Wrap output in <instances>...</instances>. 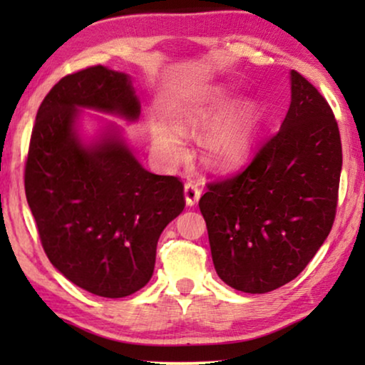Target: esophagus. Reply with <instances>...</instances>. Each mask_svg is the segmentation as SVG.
Returning <instances> with one entry per match:
<instances>
[{"label": "esophagus", "instance_id": "1", "mask_svg": "<svg viewBox=\"0 0 365 365\" xmlns=\"http://www.w3.org/2000/svg\"><path fill=\"white\" fill-rule=\"evenodd\" d=\"M199 197H201V189L197 187V184L186 182V186H184V199H186L187 206H194V204H197Z\"/></svg>", "mask_w": 365, "mask_h": 365}]
</instances>
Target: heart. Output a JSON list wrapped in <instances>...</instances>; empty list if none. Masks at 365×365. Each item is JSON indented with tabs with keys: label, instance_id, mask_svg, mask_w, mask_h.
Masks as SVG:
<instances>
[{
	"label": "heart",
	"instance_id": "heart-1",
	"mask_svg": "<svg viewBox=\"0 0 365 365\" xmlns=\"http://www.w3.org/2000/svg\"><path fill=\"white\" fill-rule=\"evenodd\" d=\"M173 128L154 126L153 146L158 153L176 163L186 154L179 133L206 132L202 146L206 161L221 171L242 166L256 148L262 126V111L256 99L241 98L234 86H207L179 103L171 116Z\"/></svg>",
	"mask_w": 365,
	"mask_h": 365
}]
</instances>
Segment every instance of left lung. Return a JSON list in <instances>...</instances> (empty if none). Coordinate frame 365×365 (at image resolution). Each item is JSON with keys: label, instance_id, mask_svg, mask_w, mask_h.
<instances>
[{"label": "left lung", "instance_id": "1", "mask_svg": "<svg viewBox=\"0 0 365 365\" xmlns=\"http://www.w3.org/2000/svg\"><path fill=\"white\" fill-rule=\"evenodd\" d=\"M281 129L246 169L199 199L217 276L241 292L291 282L316 256L336 217L342 169L332 109L297 71Z\"/></svg>", "mask_w": 365, "mask_h": 365}]
</instances>
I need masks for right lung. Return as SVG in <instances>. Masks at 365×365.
<instances>
[{
	"mask_svg": "<svg viewBox=\"0 0 365 365\" xmlns=\"http://www.w3.org/2000/svg\"><path fill=\"white\" fill-rule=\"evenodd\" d=\"M84 109L136 123L141 113L128 73L93 66L64 76L38 109L24 171L28 206L44 252L68 281L119 299L146 286L164 227L184 209L182 182L158 176L134 156L123 129Z\"/></svg>",
	"mask_w": 365,
	"mask_h": 365,
	"instance_id": "right-lung-1",
	"label": "right lung"
}]
</instances>
